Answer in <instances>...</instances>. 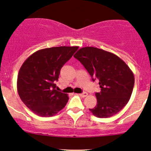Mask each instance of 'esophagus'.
I'll return each mask as SVG.
<instances>
[{"mask_svg":"<svg viewBox=\"0 0 151 151\" xmlns=\"http://www.w3.org/2000/svg\"><path fill=\"white\" fill-rule=\"evenodd\" d=\"M87 95H88V93H86V92H83V93H80V94H79V96H81V97L84 98V97H86V96H87Z\"/></svg>","mask_w":151,"mask_h":151,"instance_id":"obj_1","label":"esophagus"}]
</instances>
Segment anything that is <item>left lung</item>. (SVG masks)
<instances>
[{"label":"left lung","mask_w":151,"mask_h":151,"mask_svg":"<svg viewBox=\"0 0 151 151\" xmlns=\"http://www.w3.org/2000/svg\"><path fill=\"white\" fill-rule=\"evenodd\" d=\"M74 58L84 65L92 80L101 88L95 93L97 104L90 111L98 118L116 114L130 99L134 86V75L126 64L114 54L93 47L79 49Z\"/></svg>","instance_id":"left-lung-1"}]
</instances>
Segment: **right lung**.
Returning <instances> with one entry per match:
<instances>
[{
  "instance_id": "1",
  "label": "right lung",
  "mask_w": 151,
  "mask_h": 151,
  "mask_svg": "<svg viewBox=\"0 0 151 151\" xmlns=\"http://www.w3.org/2000/svg\"><path fill=\"white\" fill-rule=\"evenodd\" d=\"M78 47H54L40 50L24 62L19 70L17 88L20 99L33 113L42 117L55 115L68 101L58 91L55 81L60 70Z\"/></svg>"
}]
</instances>
